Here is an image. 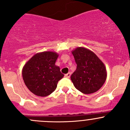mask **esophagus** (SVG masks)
I'll list each match as a JSON object with an SVG mask.
<instances>
[{"label":"esophagus","instance_id":"esophagus-1","mask_svg":"<svg viewBox=\"0 0 130 130\" xmlns=\"http://www.w3.org/2000/svg\"><path fill=\"white\" fill-rule=\"evenodd\" d=\"M70 75H71V74H70V73H67V74L65 75V77H66V78H69L70 77Z\"/></svg>","mask_w":130,"mask_h":130}]
</instances>
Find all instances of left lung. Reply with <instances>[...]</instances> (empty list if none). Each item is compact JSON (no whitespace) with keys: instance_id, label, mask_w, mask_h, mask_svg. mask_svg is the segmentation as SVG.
I'll return each mask as SVG.
<instances>
[{"instance_id":"left-lung-1","label":"left lung","mask_w":130,"mask_h":130,"mask_svg":"<svg viewBox=\"0 0 130 130\" xmlns=\"http://www.w3.org/2000/svg\"><path fill=\"white\" fill-rule=\"evenodd\" d=\"M77 69L71 75L75 87L86 94L94 93L101 88L107 78L104 63L93 52L84 47L72 51Z\"/></svg>"}]
</instances>
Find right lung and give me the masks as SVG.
<instances>
[{
    "instance_id": "right-lung-1",
    "label": "right lung",
    "mask_w": 130,
    "mask_h": 130,
    "mask_svg": "<svg viewBox=\"0 0 130 130\" xmlns=\"http://www.w3.org/2000/svg\"><path fill=\"white\" fill-rule=\"evenodd\" d=\"M59 55L53 52H43L35 54L25 63L22 70L25 85L38 96L52 94L64 75L55 65Z\"/></svg>"
}]
</instances>
